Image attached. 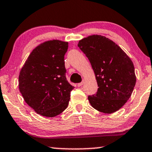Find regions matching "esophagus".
Masks as SVG:
<instances>
[{"instance_id":"obj_1","label":"esophagus","mask_w":152,"mask_h":152,"mask_svg":"<svg viewBox=\"0 0 152 152\" xmlns=\"http://www.w3.org/2000/svg\"><path fill=\"white\" fill-rule=\"evenodd\" d=\"M83 84H84V82H81V83H78V84H77V86L78 87H80V86H82Z\"/></svg>"}]
</instances>
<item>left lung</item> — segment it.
I'll use <instances>...</instances> for the list:
<instances>
[{
  "mask_svg": "<svg viewBox=\"0 0 152 152\" xmlns=\"http://www.w3.org/2000/svg\"><path fill=\"white\" fill-rule=\"evenodd\" d=\"M77 45L88 57L99 86L96 94L88 97L91 105L102 113L118 111L136 85L132 61L115 42L102 35L87 37Z\"/></svg>",
  "mask_w": 152,
  "mask_h": 152,
  "instance_id": "8db88e82",
  "label": "left lung"
}]
</instances>
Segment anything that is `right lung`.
<instances>
[{
	"instance_id": "obj_1",
	"label": "right lung",
	"mask_w": 152,
	"mask_h": 152,
	"mask_svg": "<svg viewBox=\"0 0 152 152\" xmlns=\"http://www.w3.org/2000/svg\"><path fill=\"white\" fill-rule=\"evenodd\" d=\"M68 48L65 41H45L33 50L20 70V92L39 115L55 117L68 107L74 88L66 78L64 55Z\"/></svg>"
}]
</instances>
